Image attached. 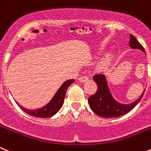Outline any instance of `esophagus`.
Wrapping results in <instances>:
<instances>
[{"label":"esophagus","instance_id":"1","mask_svg":"<svg viewBox=\"0 0 151 151\" xmlns=\"http://www.w3.org/2000/svg\"><path fill=\"white\" fill-rule=\"evenodd\" d=\"M78 80L82 82H86V81L88 80V77L86 76H83L79 77V78H78Z\"/></svg>","mask_w":151,"mask_h":151}]
</instances>
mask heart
Masks as SVG:
<instances>
[{
	"label": "heart",
	"mask_w": 151,
	"mask_h": 151,
	"mask_svg": "<svg viewBox=\"0 0 151 151\" xmlns=\"http://www.w3.org/2000/svg\"><path fill=\"white\" fill-rule=\"evenodd\" d=\"M109 61V59H105V60H102V61H101V63H100V64H99V66L101 67V68H102V67L105 66V65H106L107 64H108Z\"/></svg>",
	"instance_id": "b5f03b06"
}]
</instances>
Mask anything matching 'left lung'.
<instances>
[{"instance_id":"1","label":"left lung","mask_w":151,"mask_h":151,"mask_svg":"<svg viewBox=\"0 0 151 151\" xmlns=\"http://www.w3.org/2000/svg\"><path fill=\"white\" fill-rule=\"evenodd\" d=\"M130 46L133 49H139L144 52V48L133 35H130ZM97 84V91L88 98V104L94 113L102 118H118L124 115L137 105L142 99L143 94L134 102L128 105H122L116 101L111 94L107 84L106 77L103 74H96L93 76Z\"/></svg>"}]
</instances>
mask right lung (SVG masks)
Here are the masks:
<instances>
[{"label": "right lung", "mask_w": 151, "mask_h": 151, "mask_svg": "<svg viewBox=\"0 0 151 151\" xmlns=\"http://www.w3.org/2000/svg\"><path fill=\"white\" fill-rule=\"evenodd\" d=\"M75 82V79H69V80L65 81L64 83L61 86L59 90L56 91L54 97L50 102L46 105L39 109H35V110H29L27 109L24 107H22L17 102L18 106L20 107L24 112L33 117H37V118H50L51 116L54 115L55 114L60 111L64 102V99H65V93H66L67 88H69L72 83Z\"/></svg>", "instance_id": "1"}]
</instances>
